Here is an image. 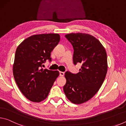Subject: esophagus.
Instances as JSON below:
<instances>
[{"instance_id": "esophagus-1", "label": "esophagus", "mask_w": 126, "mask_h": 126, "mask_svg": "<svg viewBox=\"0 0 126 126\" xmlns=\"http://www.w3.org/2000/svg\"><path fill=\"white\" fill-rule=\"evenodd\" d=\"M59 76H60L61 77H63L64 76V73L63 72H59Z\"/></svg>"}]
</instances>
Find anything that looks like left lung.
Listing matches in <instances>:
<instances>
[{"label": "left lung", "mask_w": 126, "mask_h": 126, "mask_svg": "<svg viewBox=\"0 0 126 126\" xmlns=\"http://www.w3.org/2000/svg\"><path fill=\"white\" fill-rule=\"evenodd\" d=\"M65 37L74 49L73 62L82 64L79 73L66 72L63 90L72 103L79 104L91 99L101 88L108 69L105 48L94 37L85 33H70Z\"/></svg>", "instance_id": "8db88e82"}]
</instances>
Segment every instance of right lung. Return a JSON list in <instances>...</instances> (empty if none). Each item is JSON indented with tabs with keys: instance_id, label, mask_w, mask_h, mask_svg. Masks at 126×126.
I'll use <instances>...</instances> for the list:
<instances>
[{
	"instance_id": "add662e5",
	"label": "right lung",
	"mask_w": 126,
	"mask_h": 126,
	"mask_svg": "<svg viewBox=\"0 0 126 126\" xmlns=\"http://www.w3.org/2000/svg\"><path fill=\"white\" fill-rule=\"evenodd\" d=\"M58 34L32 35L17 47L13 67L14 78L23 94L33 102H40L48 97L58 71L42 68L46 60L51 61L50 53L58 44Z\"/></svg>"
}]
</instances>
